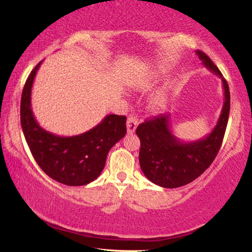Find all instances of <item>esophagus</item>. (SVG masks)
Listing matches in <instances>:
<instances>
[{"instance_id": "obj_1", "label": "esophagus", "mask_w": 252, "mask_h": 252, "mask_svg": "<svg viewBox=\"0 0 252 252\" xmlns=\"http://www.w3.org/2000/svg\"><path fill=\"white\" fill-rule=\"evenodd\" d=\"M137 125H138V122H137L136 117L135 116H129V118H127V120H126L127 132H129V133L134 132Z\"/></svg>"}]
</instances>
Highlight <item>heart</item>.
<instances>
[{
    "label": "heart",
    "instance_id": "b5f03b06",
    "mask_svg": "<svg viewBox=\"0 0 252 252\" xmlns=\"http://www.w3.org/2000/svg\"><path fill=\"white\" fill-rule=\"evenodd\" d=\"M159 72H160L159 70L152 71L151 73H148V76H146L143 80H141V81L135 82V85H136V87H138V88H148V87H151L152 82L154 81L155 79L157 78ZM164 103H165V99L163 97V95H157L156 97H155L153 99V101H152L153 107H155V108H161V107L164 106Z\"/></svg>",
    "mask_w": 252,
    "mask_h": 252
}]
</instances>
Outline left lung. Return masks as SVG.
<instances>
[{
  "mask_svg": "<svg viewBox=\"0 0 252 252\" xmlns=\"http://www.w3.org/2000/svg\"><path fill=\"white\" fill-rule=\"evenodd\" d=\"M196 54L208 70L221 78L224 104L211 133L197 141L183 142L172 133L171 116L159 115L141 123L136 134L141 141L140 165L146 178L165 189H176L190 183L210 167L217 157L225 134L231 96L221 71L205 53Z\"/></svg>",
  "mask_w": 252,
  "mask_h": 252,
  "instance_id": "1",
  "label": "left lung"
}]
</instances>
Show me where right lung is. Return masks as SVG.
Instances as JSON below:
<instances>
[{
  "mask_svg": "<svg viewBox=\"0 0 252 252\" xmlns=\"http://www.w3.org/2000/svg\"><path fill=\"white\" fill-rule=\"evenodd\" d=\"M41 61L29 74L21 94L20 123L32 156L51 179L68 186L93 182L103 171L110 148L126 133V117L107 115L82 134L60 136L44 130L31 109V90Z\"/></svg>",
  "mask_w": 252,
  "mask_h": 252,
  "instance_id": "obj_1",
  "label": "right lung"
}]
</instances>
